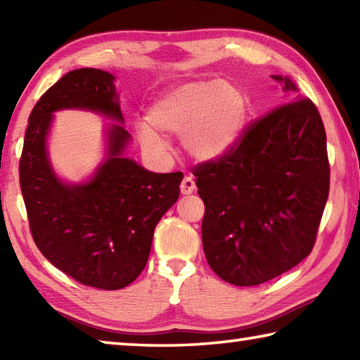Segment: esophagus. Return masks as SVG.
<instances>
[{"mask_svg":"<svg viewBox=\"0 0 360 360\" xmlns=\"http://www.w3.org/2000/svg\"><path fill=\"white\" fill-rule=\"evenodd\" d=\"M195 191V181L192 176H184V179L181 182V193L182 195H191Z\"/></svg>","mask_w":360,"mask_h":360,"instance_id":"1","label":"esophagus"}]
</instances>
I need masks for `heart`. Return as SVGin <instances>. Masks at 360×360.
<instances>
[{
  "instance_id": "1",
  "label": "heart",
  "mask_w": 360,
  "mask_h": 360,
  "mask_svg": "<svg viewBox=\"0 0 360 360\" xmlns=\"http://www.w3.org/2000/svg\"><path fill=\"white\" fill-rule=\"evenodd\" d=\"M248 117L246 98L238 85L221 79H195L163 92L152 103L138 136L146 149L165 152L163 135H181V144L197 160L224 155L238 141Z\"/></svg>"
}]
</instances>
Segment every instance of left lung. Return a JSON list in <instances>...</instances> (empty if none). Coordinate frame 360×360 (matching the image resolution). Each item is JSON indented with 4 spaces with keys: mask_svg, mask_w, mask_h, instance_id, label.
<instances>
[{
    "mask_svg": "<svg viewBox=\"0 0 360 360\" xmlns=\"http://www.w3.org/2000/svg\"><path fill=\"white\" fill-rule=\"evenodd\" d=\"M284 90H295L288 77ZM205 203L202 240L216 275L259 285L313 251L330 165L321 114L309 98L283 103L248 124L224 155L193 168Z\"/></svg>",
    "mask_w": 360,
    "mask_h": 360,
    "instance_id": "obj_1",
    "label": "left lung"
}]
</instances>
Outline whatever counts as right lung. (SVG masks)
<instances>
[{
    "instance_id": "add662e5",
    "label": "right lung",
    "mask_w": 360,
    "mask_h": 360,
    "mask_svg": "<svg viewBox=\"0 0 360 360\" xmlns=\"http://www.w3.org/2000/svg\"><path fill=\"white\" fill-rule=\"evenodd\" d=\"M114 76L79 68L58 79L28 119L19 162L30 231L41 254L65 275L90 288L117 290L148 264L157 222L179 197L182 173H152L122 157L130 135L109 130V158L81 186H66L47 160L52 112L82 108L124 120Z\"/></svg>"
}]
</instances>
